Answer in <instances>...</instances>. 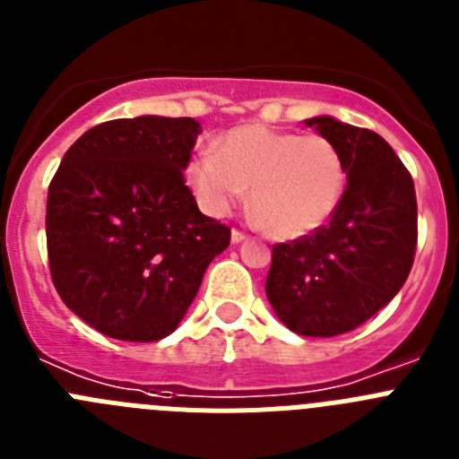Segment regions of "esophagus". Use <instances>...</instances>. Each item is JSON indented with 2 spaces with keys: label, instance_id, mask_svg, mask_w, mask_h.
Returning a JSON list of instances; mask_svg holds the SVG:
<instances>
[{
  "label": "esophagus",
  "instance_id": "34e87169",
  "mask_svg": "<svg viewBox=\"0 0 459 459\" xmlns=\"http://www.w3.org/2000/svg\"><path fill=\"white\" fill-rule=\"evenodd\" d=\"M246 238H248V237H246V234L238 232V230H232V243H243V241H246Z\"/></svg>",
  "mask_w": 459,
  "mask_h": 459
}]
</instances>
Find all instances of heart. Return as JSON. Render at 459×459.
<instances>
[{
  "label": "heart",
  "mask_w": 459,
  "mask_h": 459,
  "mask_svg": "<svg viewBox=\"0 0 459 459\" xmlns=\"http://www.w3.org/2000/svg\"><path fill=\"white\" fill-rule=\"evenodd\" d=\"M195 200L209 216H227L248 189L259 225L275 238H301L331 221L347 186L340 149L324 135L237 126L186 168Z\"/></svg>",
  "instance_id": "1"
}]
</instances>
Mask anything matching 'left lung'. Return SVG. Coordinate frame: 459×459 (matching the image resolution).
<instances>
[{
  "instance_id": "8db88e82",
  "label": "left lung",
  "mask_w": 459,
  "mask_h": 459,
  "mask_svg": "<svg viewBox=\"0 0 459 459\" xmlns=\"http://www.w3.org/2000/svg\"><path fill=\"white\" fill-rule=\"evenodd\" d=\"M306 126L340 149L347 188L328 225L273 246L266 299L294 333L333 338L403 290L416 253V190L386 140L335 117Z\"/></svg>"
}]
</instances>
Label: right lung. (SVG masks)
Wrapping results in <instances>:
<instances>
[{"label": "right lung", "instance_id": "1", "mask_svg": "<svg viewBox=\"0 0 459 459\" xmlns=\"http://www.w3.org/2000/svg\"><path fill=\"white\" fill-rule=\"evenodd\" d=\"M202 126L142 115L93 126L48 188V257L62 301L108 338L169 335L230 227L204 216L184 169Z\"/></svg>", "mask_w": 459, "mask_h": 459}]
</instances>
